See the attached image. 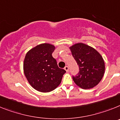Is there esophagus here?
I'll use <instances>...</instances> for the list:
<instances>
[{
    "mask_svg": "<svg viewBox=\"0 0 120 120\" xmlns=\"http://www.w3.org/2000/svg\"><path fill=\"white\" fill-rule=\"evenodd\" d=\"M64 70L66 71V72H68L69 71V67L68 66H65V67H64Z\"/></svg>",
    "mask_w": 120,
    "mask_h": 120,
    "instance_id": "1",
    "label": "esophagus"
}]
</instances>
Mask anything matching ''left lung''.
Listing matches in <instances>:
<instances>
[{"mask_svg":"<svg viewBox=\"0 0 120 120\" xmlns=\"http://www.w3.org/2000/svg\"><path fill=\"white\" fill-rule=\"evenodd\" d=\"M69 49L80 70L78 75L72 77L75 83L84 89L97 86L101 80L105 71V61L101 54L83 43L73 45Z\"/></svg>","mask_w":120,"mask_h":120,"instance_id":"1","label":"left lung"}]
</instances>
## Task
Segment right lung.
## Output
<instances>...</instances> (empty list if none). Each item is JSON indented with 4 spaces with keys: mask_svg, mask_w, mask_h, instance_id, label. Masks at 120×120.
Masks as SVG:
<instances>
[{
    "mask_svg": "<svg viewBox=\"0 0 120 120\" xmlns=\"http://www.w3.org/2000/svg\"><path fill=\"white\" fill-rule=\"evenodd\" d=\"M55 46L42 43L30 49L23 62L25 75L31 86L41 92H49L59 86L66 71L59 68L52 56Z\"/></svg>",
    "mask_w": 120,
    "mask_h": 120,
    "instance_id": "obj_1",
    "label": "right lung"
}]
</instances>
